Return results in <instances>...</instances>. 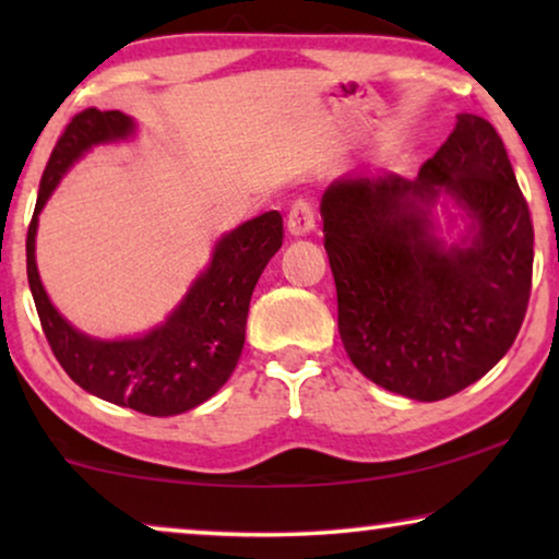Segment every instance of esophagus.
<instances>
[{
  "label": "esophagus",
  "mask_w": 559,
  "mask_h": 559,
  "mask_svg": "<svg viewBox=\"0 0 559 559\" xmlns=\"http://www.w3.org/2000/svg\"><path fill=\"white\" fill-rule=\"evenodd\" d=\"M316 228V205H312L308 198H297V201L289 205L287 213V231L293 236H305Z\"/></svg>",
  "instance_id": "1"
}]
</instances>
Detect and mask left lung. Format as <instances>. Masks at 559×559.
<instances>
[{
    "mask_svg": "<svg viewBox=\"0 0 559 559\" xmlns=\"http://www.w3.org/2000/svg\"><path fill=\"white\" fill-rule=\"evenodd\" d=\"M440 189L477 224L465 248L445 250L429 234ZM320 213L341 341L366 379L438 402L501 361L530 305L534 228L507 147L486 119L461 114L417 180H338Z\"/></svg>",
    "mask_w": 559,
    "mask_h": 559,
    "instance_id": "left-lung-1",
    "label": "left lung"
}]
</instances>
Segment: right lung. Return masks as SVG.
Masks as SVG:
<instances>
[{
	"mask_svg": "<svg viewBox=\"0 0 559 559\" xmlns=\"http://www.w3.org/2000/svg\"><path fill=\"white\" fill-rule=\"evenodd\" d=\"M134 124L121 111L83 109L45 165L27 226V282L52 356L86 392L152 417H173L211 400L239 364L249 300L285 239L277 211L247 221L216 243L211 266L193 282L165 325L127 341H96L68 325L45 295L35 264L37 213L63 173L98 142L121 140Z\"/></svg>",
	"mask_w": 559,
	"mask_h": 559,
	"instance_id": "1",
	"label": "right lung"
}]
</instances>
